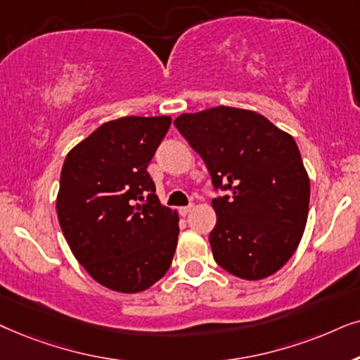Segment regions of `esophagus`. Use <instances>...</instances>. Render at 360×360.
<instances>
[{"mask_svg":"<svg viewBox=\"0 0 360 360\" xmlns=\"http://www.w3.org/2000/svg\"><path fill=\"white\" fill-rule=\"evenodd\" d=\"M193 207H194L193 204H191V205H186V207H179V214L183 215V217H184V215H188V214L191 212V210H193Z\"/></svg>","mask_w":360,"mask_h":360,"instance_id":"esophagus-1","label":"esophagus"}]
</instances>
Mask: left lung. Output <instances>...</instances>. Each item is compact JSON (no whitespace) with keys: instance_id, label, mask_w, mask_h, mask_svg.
<instances>
[{"instance_id":"1","label":"left lung","mask_w":360,"mask_h":360,"mask_svg":"<svg viewBox=\"0 0 360 360\" xmlns=\"http://www.w3.org/2000/svg\"><path fill=\"white\" fill-rule=\"evenodd\" d=\"M215 189L214 260L242 280L271 276L293 257L309 210V177L290 133L252 110L214 107L174 120Z\"/></svg>"}]
</instances>
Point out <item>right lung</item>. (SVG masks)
Masks as SVG:
<instances>
[{
    "label": "right lung",
    "instance_id": "right-lung-1",
    "mask_svg": "<svg viewBox=\"0 0 360 360\" xmlns=\"http://www.w3.org/2000/svg\"><path fill=\"white\" fill-rule=\"evenodd\" d=\"M169 127L166 115L112 120L72 148L62 166V233L85 271L118 293L148 290L174 257L179 215L160 204L146 171Z\"/></svg>",
    "mask_w": 360,
    "mask_h": 360
}]
</instances>
